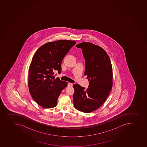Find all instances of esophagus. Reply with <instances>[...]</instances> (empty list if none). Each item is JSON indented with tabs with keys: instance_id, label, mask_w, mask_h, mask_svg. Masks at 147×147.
Wrapping results in <instances>:
<instances>
[{
	"instance_id": "esophagus-1",
	"label": "esophagus",
	"mask_w": 147,
	"mask_h": 147,
	"mask_svg": "<svg viewBox=\"0 0 147 147\" xmlns=\"http://www.w3.org/2000/svg\"><path fill=\"white\" fill-rule=\"evenodd\" d=\"M73 84H71V83H68V87H71V86H73Z\"/></svg>"
}]
</instances>
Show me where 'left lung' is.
Returning a JSON list of instances; mask_svg holds the SVG:
<instances>
[{
  "instance_id": "obj_1",
  "label": "left lung",
  "mask_w": 147,
  "mask_h": 147,
  "mask_svg": "<svg viewBox=\"0 0 147 147\" xmlns=\"http://www.w3.org/2000/svg\"><path fill=\"white\" fill-rule=\"evenodd\" d=\"M76 47L82 49L84 76L90 82L86 90L78 84L73 85L74 104L77 110L89 113L100 107L109 96L113 86L112 66L109 57L100 47L86 42Z\"/></svg>"
}]
</instances>
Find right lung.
Listing matches in <instances>:
<instances>
[{"label": "right lung", "mask_w": 147, "mask_h": 147, "mask_svg": "<svg viewBox=\"0 0 147 147\" xmlns=\"http://www.w3.org/2000/svg\"><path fill=\"white\" fill-rule=\"evenodd\" d=\"M76 41L59 40L41 46L35 52L30 65L28 86L32 98L45 109L56 107L60 94L67 82L55 79L54 71H61V64L65 55Z\"/></svg>", "instance_id": "1"}]
</instances>
